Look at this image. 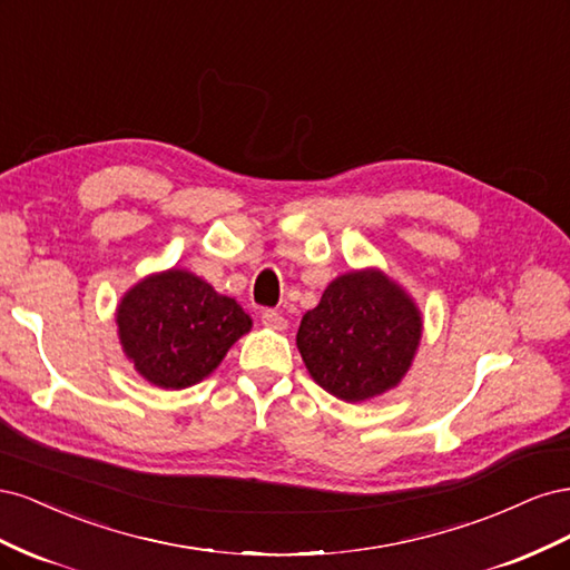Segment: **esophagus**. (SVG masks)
Listing matches in <instances>:
<instances>
[{
  "mask_svg": "<svg viewBox=\"0 0 570 570\" xmlns=\"http://www.w3.org/2000/svg\"><path fill=\"white\" fill-rule=\"evenodd\" d=\"M262 323L266 327H273V331H285V327H287L285 316L275 312V308H264V312H262Z\"/></svg>",
  "mask_w": 570,
  "mask_h": 570,
  "instance_id": "esophagus-1",
  "label": "esophagus"
}]
</instances>
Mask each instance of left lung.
I'll return each mask as SVG.
<instances>
[{"label": "left lung", "instance_id": "obj_1", "mask_svg": "<svg viewBox=\"0 0 570 570\" xmlns=\"http://www.w3.org/2000/svg\"><path fill=\"white\" fill-rule=\"evenodd\" d=\"M416 302L383 271H352L306 312L297 347L314 381L342 402H366L402 383L419 350Z\"/></svg>", "mask_w": 570, "mask_h": 570}]
</instances>
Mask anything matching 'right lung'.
<instances>
[{"instance_id": "add662e5", "label": "right lung", "mask_w": 570, "mask_h": 570, "mask_svg": "<svg viewBox=\"0 0 570 570\" xmlns=\"http://www.w3.org/2000/svg\"><path fill=\"white\" fill-rule=\"evenodd\" d=\"M118 340L135 371L164 390L214 373L252 318L199 275L170 268L130 287L116 308Z\"/></svg>"}]
</instances>
